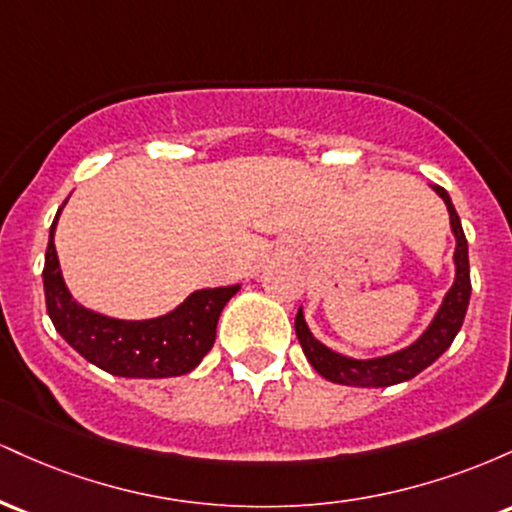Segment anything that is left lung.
Listing matches in <instances>:
<instances>
[{
    "label": "left lung",
    "mask_w": 512,
    "mask_h": 512,
    "mask_svg": "<svg viewBox=\"0 0 512 512\" xmlns=\"http://www.w3.org/2000/svg\"><path fill=\"white\" fill-rule=\"evenodd\" d=\"M436 195L443 199L445 207L450 214V228L455 236V281L443 296V303L428 322V327L421 332L416 342H411L404 349L392 351V354L375 356V358H354L344 356L339 351L330 349L322 344L320 339L310 332L308 322H305L303 308H298L296 315V334L298 342L303 346V354L310 361L322 378L337 385H351V387H390L397 383H407V380L419 375L421 370L431 366L438 356H443L452 344V339L460 332L464 313H467L469 296H472V281H469V252H467V238H464L460 216H457L455 207H452L450 195L443 187L433 185Z\"/></svg>",
    "instance_id": "8db88e82"
}]
</instances>
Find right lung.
Wrapping results in <instances>:
<instances>
[{
	"mask_svg": "<svg viewBox=\"0 0 512 512\" xmlns=\"http://www.w3.org/2000/svg\"><path fill=\"white\" fill-rule=\"evenodd\" d=\"M67 204V202H64ZM50 226L43 286L48 315L60 337L88 363L120 378H175L199 366L214 346L221 310L240 291V284L199 289L166 315L149 320H122L81 305L69 293Z\"/></svg>",
	"mask_w": 512,
	"mask_h": 512,
	"instance_id": "1",
	"label": "right lung"
}]
</instances>
